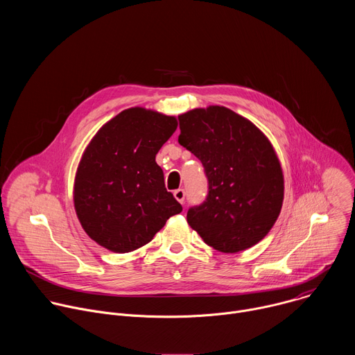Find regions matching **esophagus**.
Returning <instances> with one entry per match:
<instances>
[{
	"instance_id": "1",
	"label": "esophagus",
	"mask_w": 355,
	"mask_h": 355,
	"mask_svg": "<svg viewBox=\"0 0 355 355\" xmlns=\"http://www.w3.org/2000/svg\"><path fill=\"white\" fill-rule=\"evenodd\" d=\"M174 196H175V199L180 202V204H184V200H185V191H184L182 188L175 189V191H174Z\"/></svg>"
}]
</instances>
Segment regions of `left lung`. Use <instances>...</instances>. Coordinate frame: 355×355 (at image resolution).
<instances>
[{
  "instance_id": "left-lung-1",
  "label": "left lung",
  "mask_w": 355,
  "mask_h": 355,
  "mask_svg": "<svg viewBox=\"0 0 355 355\" xmlns=\"http://www.w3.org/2000/svg\"><path fill=\"white\" fill-rule=\"evenodd\" d=\"M178 141L199 159L208 195L188 209L187 220L204 241L222 252L257 244L282 207L284 175L268 139L225 107L178 116Z\"/></svg>"
}]
</instances>
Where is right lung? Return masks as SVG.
I'll return each mask as SVG.
<instances>
[{"instance_id": "1", "label": "right lung", "mask_w": 355, "mask_h": 355, "mask_svg": "<svg viewBox=\"0 0 355 355\" xmlns=\"http://www.w3.org/2000/svg\"><path fill=\"white\" fill-rule=\"evenodd\" d=\"M175 129L174 116L130 108L94 136L74 182L76 212L94 241L114 252L133 251L182 211L156 163Z\"/></svg>"}]
</instances>
